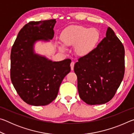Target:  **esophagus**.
Instances as JSON below:
<instances>
[{"label":"esophagus","instance_id":"esophagus-1","mask_svg":"<svg viewBox=\"0 0 134 134\" xmlns=\"http://www.w3.org/2000/svg\"><path fill=\"white\" fill-rule=\"evenodd\" d=\"M74 62H72L71 63V64H70V67H71V70H74Z\"/></svg>","mask_w":134,"mask_h":134}]
</instances>
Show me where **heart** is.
<instances>
[{
	"instance_id": "obj_1",
	"label": "heart",
	"mask_w": 134,
	"mask_h": 134,
	"mask_svg": "<svg viewBox=\"0 0 134 134\" xmlns=\"http://www.w3.org/2000/svg\"><path fill=\"white\" fill-rule=\"evenodd\" d=\"M100 34L94 28H87L82 25L68 27L62 32L60 39L63 45L60 47L62 51L66 47L74 46L77 55L84 57L92 53L100 40Z\"/></svg>"
}]
</instances>
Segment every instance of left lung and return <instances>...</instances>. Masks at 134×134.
Returning <instances> with one entry per match:
<instances>
[{
  "label": "left lung",
  "mask_w": 134,
  "mask_h": 134,
  "mask_svg": "<svg viewBox=\"0 0 134 134\" xmlns=\"http://www.w3.org/2000/svg\"><path fill=\"white\" fill-rule=\"evenodd\" d=\"M79 96L88 105H101L113 98L123 80L125 49L112 29L89 55L79 58L74 67Z\"/></svg>",
  "instance_id": "obj_1"
}]
</instances>
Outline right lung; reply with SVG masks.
<instances>
[{
    "instance_id": "add662e5",
    "label": "right lung",
    "mask_w": 134,
    "mask_h": 134,
    "mask_svg": "<svg viewBox=\"0 0 134 134\" xmlns=\"http://www.w3.org/2000/svg\"><path fill=\"white\" fill-rule=\"evenodd\" d=\"M55 23V19L29 22L19 32L11 49V81L19 96L29 105L45 106L53 102L71 70L70 59L53 62L34 50L37 41L53 39Z\"/></svg>"
}]
</instances>
